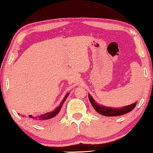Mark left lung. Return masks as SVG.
I'll use <instances>...</instances> for the list:
<instances>
[{"mask_svg":"<svg viewBox=\"0 0 153 153\" xmlns=\"http://www.w3.org/2000/svg\"><path fill=\"white\" fill-rule=\"evenodd\" d=\"M88 97H89L90 102H91V105H93V108H94L99 114L105 115V116L113 117L120 116V115H124V114L129 113V112L133 110L136 105V102H135V103H132L131 105H130L125 106L121 108H110V107H105L102 105H100L99 104L96 103L95 101L93 100V98L90 94H88Z\"/></svg>","mask_w":153,"mask_h":153,"instance_id":"left-lung-1","label":"left lung"}]
</instances>
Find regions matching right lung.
I'll return each mask as SVG.
<instances>
[{
	"mask_svg": "<svg viewBox=\"0 0 153 153\" xmlns=\"http://www.w3.org/2000/svg\"><path fill=\"white\" fill-rule=\"evenodd\" d=\"M68 95H69V93H67V94H66L65 97H64L63 100H62V102H61V103H60V106H58V108H56V110H53V111L50 112V113H47L43 114V115H39V116H37L36 117H33L32 115H29V117H31V118L36 120L38 121V122H43V121L51 119V118H52V117H53L56 116V115H58V113H59V112H60V109H61V108H62V104H63V102H65V100H66V98H67L68 96Z\"/></svg>",
	"mask_w": 153,
	"mask_h": 153,
	"instance_id": "right-lung-1",
	"label": "right lung"
}]
</instances>
